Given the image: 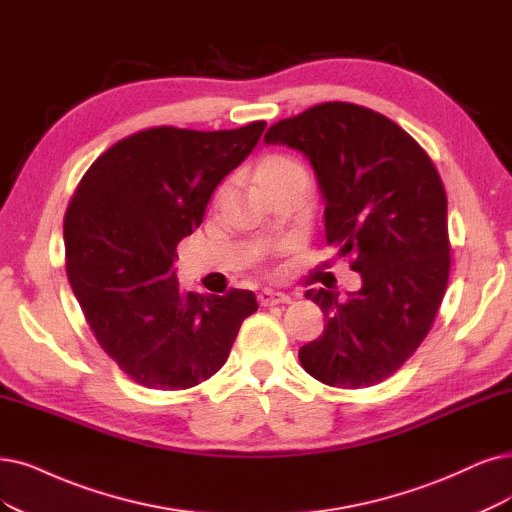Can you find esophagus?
I'll use <instances>...</instances> for the list:
<instances>
[{
  "mask_svg": "<svg viewBox=\"0 0 512 512\" xmlns=\"http://www.w3.org/2000/svg\"><path fill=\"white\" fill-rule=\"evenodd\" d=\"M257 299H259V304H261V306H278V304H291V297H289V295L280 293V291H270V289L261 291V293L257 295Z\"/></svg>",
  "mask_w": 512,
  "mask_h": 512,
  "instance_id": "34e87169",
  "label": "esophagus"
}]
</instances>
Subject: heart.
<instances>
[{
    "mask_svg": "<svg viewBox=\"0 0 512 512\" xmlns=\"http://www.w3.org/2000/svg\"><path fill=\"white\" fill-rule=\"evenodd\" d=\"M253 179L261 192H268V189H272L276 185H285L291 181L308 183V170L297 158L274 151V154H266L263 158H259V162L255 164V170H253ZM221 194H223V189L217 194V198Z\"/></svg>",
    "mask_w": 512,
    "mask_h": 512,
    "instance_id": "heart-1",
    "label": "heart"
}]
</instances>
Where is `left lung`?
Returning a JSON list of instances; mask_svg holds the SVG:
<instances>
[{
  "label": "left lung",
  "mask_w": 512,
  "mask_h": 512,
  "mask_svg": "<svg viewBox=\"0 0 512 512\" xmlns=\"http://www.w3.org/2000/svg\"><path fill=\"white\" fill-rule=\"evenodd\" d=\"M266 143L304 151L325 198L327 242L363 278L346 299L306 291L327 325L299 348V363L333 388L380 384L424 342L447 289V196L437 168L399 124L344 101L276 122Z\"/></svg>",
  "instance_id": "1"
}]
</instances>
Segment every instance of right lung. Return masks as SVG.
Segmentation results:
<instances>
[{
	"label": "right lung",
	"mask_w": 512,
	"mask_h": 512,
	"mask_svg": "<svg viewBox=\"0 0 512 512\" xmlns=\"http://www.w3.org/2000/svg\"><path fill=\"white\" fill-rule=\"evenodd\" d=\"M263 128H147L111 145L75 189L63 223L69 285L99 346L132 382L198 386L223 367L257 310L253 291L185 293L175 261Z\"/></svg>",
	"instance_id": "add662e5"
}]
</instances>
